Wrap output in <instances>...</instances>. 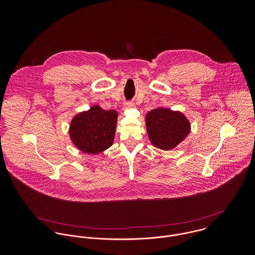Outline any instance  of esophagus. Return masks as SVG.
I'll use <instances>...</instances> for the list:
<instances>
[{
    "label": "esophagus",
    "mask_w": 255,
    "mask_h": 255,
    "mask_svg": "<svg viewBox=\"0 0 255 255\" xmlns=\"http://www.w3.org/2000/svg\"><path fill=\"white\" fill-rule=\"evenodd\" d=\"M134 107V103L131 101H127L125 102V109H130Z\"/></svg>",
    "instance_id": "34e87169"
}]
</instances>
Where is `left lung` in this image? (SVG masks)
Here are the masks:
<instances>
[{
	"label": "left lung",
	"mask_w": 255,
	"mask_h": 255,
	"mask_svg": "<svg viewBox=\"0 0 255 255\" xmlns=\"http://www.w3.org/2000/svg\"><path fill=\"white\" fill-rule=\"evenodd\" d=\"M146 128L153 145L170 150L185 138L189 133L190 125L182 113L158 108L146 115Z\"/></svg>",
	"instance_id": "1"
}]
</instances>
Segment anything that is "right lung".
Returning a JSON list of instances; mask_svg holds the SVG:
<instances>
[{
	"mask_svg": "<svg viewBox=\"0 0 255 255\" xmlns=\"http://www.w3.org/2000/svg\"><path fill=\"white\" fill-rule=\"evenodd\" d=\"M118 114L114 110H103L93 106L87 112L73 118L70 135L79 150L98 154L113 144Z\"/></svg>",
	"mask_w": 255,
	"mask_h": 255,
	"instance_id": "obj_1",
	"label": "right lung"
}]
</instances>
